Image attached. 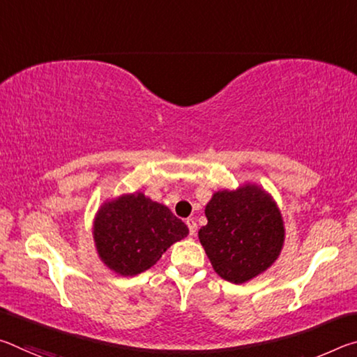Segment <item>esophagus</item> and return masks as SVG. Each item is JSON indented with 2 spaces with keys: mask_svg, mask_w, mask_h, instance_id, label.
Returning <instances> with one entry per match:
<instances>
[{
  "mask_svg": "<svg viewBox=\"0 0 357 357\" xmlns=\"http://www.w3.org/2000/svg\"><path fill=\"white\" fill-rule=\"evenodd\" d=\"M185 223H187V227H189V233L192 234V236H195V233H197V222L193 220V219H187Z\"/></svg>",
  "mask_w": 357,
  "mask_h": 357,
  "instance_id": "esophagus-1",
  "label": "esophagus"
}]
</instances>
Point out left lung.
<instances>
[{
  "instance_id": "1",
  "label": "left lung",
  "mask_w": 357,
  "mask_h": 357,
  "mask_svg": "<svg viewBox=\"0 0 357 357\" xmlns=\"http://www.w3.org/2000/svg\"><path fill=\"white\" fill-rule=\"evenodd\" d=\"M208 223L198 238L222 279L245 283L275 263L283 249L285 225L280 209L258 184L215 192L204 208Z\"/></svg>"
}]
</instances>
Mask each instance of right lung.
Returning a JSON list of instances; mask_svg holds the SVG:
<instances>
[{
	"label": "right lung",
	"mask_w": 357,
	"mask_h": 357,
	"mask_svg": "<svg viewBox=\"0 0 357 357\" xmlns=\"http://www.w3.org/2000/svg\"><path fill=\"white\" fill-rule=\"evenodd\" d=\"M189 234L185 223L165 204L143 192L107 200L93 222V238L100 261L123 277L148 271L172 244Z\"/></svg>",
	"instance_id": "right-lung-1"
}]
</instances>
